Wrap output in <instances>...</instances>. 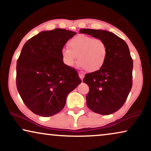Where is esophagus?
<instances>
[{"label":"esophagus","instance_id":"obj_1","mask_svg":"<svg viewBox=\"0 0 151 151\" xmlns=\"http://www.w3.org/2000/svg\"><path fill=\"white\" fill-rule=\"evenodd\" d=\"M79 77L81 80H83V78L84 77V74L83 73H82V72H79Z\"/></svg>","mask_w":151,"mask_h":151}]
</instances>
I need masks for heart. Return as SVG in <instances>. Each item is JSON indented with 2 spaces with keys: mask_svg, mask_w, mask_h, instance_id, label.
<instances>
[{
  "mask_svg": "<svg viewBox=\"0 0 151 151\" xmlns=\"http://www.w3.org/2000/svg\"><path fill=\"white\" fill-rule=\"evenodd\" d=\"M68 49L62 50V59L65 65L73 67L77 63L86 71H98L104 66L107 58L106 45L101 39L79 35L68 42Z\"/></svg>",
  "mask_w": 151,
  "mask_h": 151,
  "instance_id": "obj_1",
  "label": "heart"
}]
</instances>
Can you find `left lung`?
<instances>
[{"label": "left lung", "instance_id": "left-lung-1", "mask_svg": "<svg viewBox=\"0 0 151 151\" xmlns=\"http://www.w3.org/2000/svg\"><path fill=\"white\" fill-rule=\"evenodd\" d=\"M80 34L91 35L106 43L108 53L103 67L87 73L83 79L89 86L86 105L92 111L110 115L118 111L127 100L133 84V59L126 42L110 32L81 29Z\"/></svg>", "mask_w": 151, "mask_h": 151}]
</instances>
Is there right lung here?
<instances>
[{"mask_svg":"<svg viewBox=\"0 0 151 151\" xmlns=\"http://www.w3.org/2000/svg\"><path fill=\"white\" fill-rule=\"evenodd\" d=\"M77 33L55 29L27 41L16 65V86L24 104L35 114L49 117L65 106L68 94L81 83L76 70L63 63L61 52Z\"/></svg>","mask_w":151,"mask_h":151,"instance_id":"obj_1","label":"right lung"}]
</instances>
